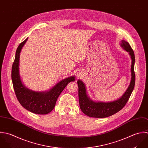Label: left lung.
I'll use <instances>...</instances> for the list:
<instances>
[{"mask_svg": "<svg viewBox=\"0 0 148 148\" xmlns=\"http://www.w3.org/2000/svg\"><path fill=\"white\" fill-rule=\"evenodd\" d=\"M120 46L129 53L132 60L131 80L126 91L121 98L111 101H95L88 95L86 84L79 79V100L80 107L82 112L86 115L93 118H106L114 115L119 111L126 105L130 98L135 86L136 76L134 73L135 56L129 44L125 40H121Z\"/></svg>", "mask_w": 148, "mask_h": 148, "instance_id": "1", "label": "left lung"}]
</instances>
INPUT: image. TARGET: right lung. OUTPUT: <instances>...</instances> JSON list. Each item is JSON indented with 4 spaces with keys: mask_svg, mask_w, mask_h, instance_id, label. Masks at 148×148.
<instances>
[{
    "mask_svg": "<svg viewBox=\"0 0 148 148\" xmlns=\"http://www.w3.org/2000/svg\"><path fill=\"white\" fill-rule=\"evenodd\" d=\"M27 39L19 44L16 51L11 71L14 90L17 99L25 108L34 114H47L54 108L57 99L65 87L69 83L74 82L76 77L75 76L66 77L46 91H34L27 88L23 84L19 73L20 53Z\"/></svg>",
    "mask_w": 148,
    "mask_h": 148,
    "instance_id": "add662e5",
    "label": "right lung"
}]
</instances>
